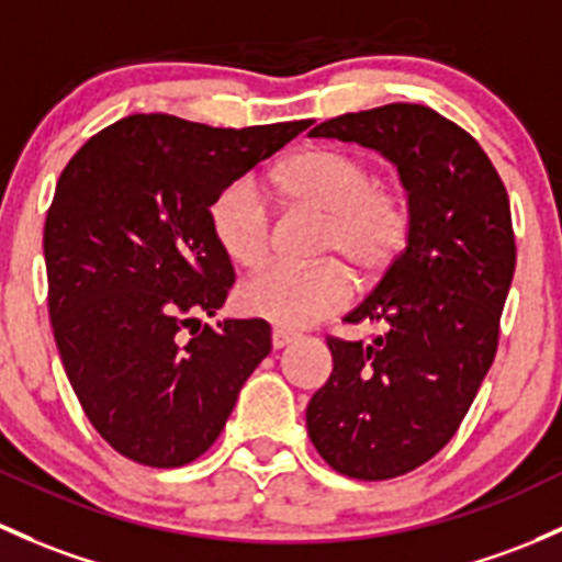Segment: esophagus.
<instances>
[{
    "instance_id": "34e87169",
    "label": "esophagus",
    "mask_w": 562,
    "mask_h": 562,
    "mask_svg": "<svg viewBox=\"0 0 562 562\" xmlns=\"http://www.w3.org/2000/svg\"><path fill=\"white\" fill-rule=\"evenodd\" d=\"M296 339L299 336L291 334V330H282V328L271 330V347H274V350H282V347H288L291 341H296Z\"/></svg>"
}]
</instances>
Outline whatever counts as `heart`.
<instances>
[{
  "mask_svg": "<svg viewBox=\"0 0 562 562\" xmlns=\"http://www.w3.org/2000/svg\"><path fill=\"white\" fill-rule=\"evenodd\" d=\"M271 186L291 210L323 215L312 266H282L252 274L239 288V310L280 328H306L350 299V274L374 282L404 256L412 204L404 191L376 180L360 153L315 145L271 169ZM212 239L228 261L256 269L271 250V210L250 180H234L206 210Z\"/></svg>",
  "mask_w": 562,
  "mask_h": 562,
  "instance_id": "1",
  "label": "heart"
}]
</instances>
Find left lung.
I'll use <instances>...</instances> for the list:
<instances>
[{"label":"left lung","instance_id":"obj_1","mask_svg":"<svg viewBox=\"0 0 562 562\" xmlns=\"http://www.w3.org/2000/svg\"><path fill=\"white\" fill-rule=\"evenodd\" d=\"M310 134L374 147L409 191L404 256L345 317L385 321L387 334L326 336L334 371L306 406L330 469L395 480L445 450L498 350L517 261L509 193L480 142L423 104L347 112Z\"/></svg>","mask_w":562,"mask_h":562}]
</instances>
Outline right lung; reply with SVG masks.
<instances>
[{
  "instance_id": "add662e5",
  "label": "right lung",
  "mask_w": 562,
  "mask_h": 562,
  "mask_svg": "<svg viewBox=\"0 0 562 562\" xmlns=\"http://www.w3.org/2000/svg\"><path fill=\"white\" fill-rule=\"evenodd\" d=\"M306 126L128 115L58 177L43 236L53 336L82 412L123 458L150 469L202 458L269 356L261 317L202 323L234 285L206 210Z\"/></svg>"
}]
</instances>
